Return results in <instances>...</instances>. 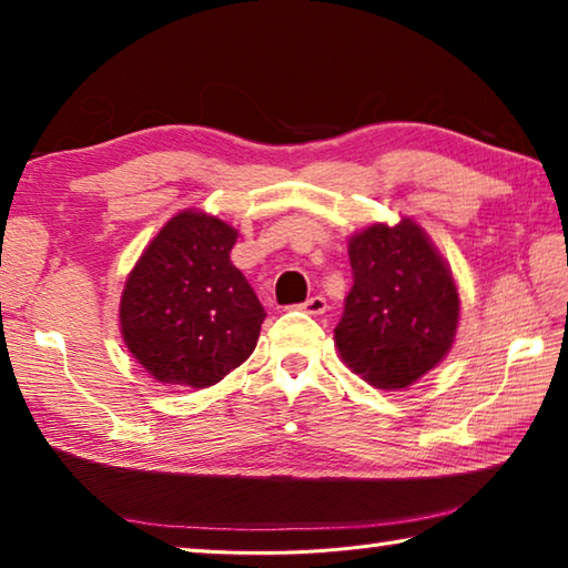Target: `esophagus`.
Returning a JSON list of instances; mask_svg holds the SVG:
<instances>
[{
	"label": "esophagus",
	"instance_id": "1",
	"mask_svg": "<svg viewBox=\"0 0 568 568\" xmlns=\"http://www.w3.org/2000/svg\"><path fill=\"white\" fill-rule=\"evenodd\" d=\"M303 311H305L307 315H323V313L327 311V301H325L323 295L307 297V301L303 303Z\"/></svg>",
	"mask_w": 568,
	"mask_h": 568
}]
</instances>
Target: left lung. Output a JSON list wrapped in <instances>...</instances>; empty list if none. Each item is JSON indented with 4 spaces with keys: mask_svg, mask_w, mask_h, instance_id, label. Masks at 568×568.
I'll list each match as a JSON object with an SVG mask.
<instances>
[{
    "mask_svg": "<svg viewBox=\"0 0 568 568\" xmlns=\"http://www.w3.org/2000/svg\"><path fill=\"white\" fill-rule=\"evenodd\" d=\"M353 287L335 327L343 363L373 387L405 389L437 367L459 325V293L445 257L412 219L349 239Z\"/></svg>",
    "mask_w": 568,
    "mask_h": 568,
    "instance_id": "obj_1",
    "label": "left lung"
}]
</instances>
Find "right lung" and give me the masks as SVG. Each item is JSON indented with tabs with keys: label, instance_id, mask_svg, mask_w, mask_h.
<instances>
[{
	"label": "right lung",
	"instance_id": "add662e5",
	"mask_svg": "<svg viewBox=\"0 0 568 568\" xmlns=\"http://www.w3.org/2000/svg\"><path fill=\"white\" fill-rule=\"evenodd\" d=\"M239 231L203 211H181L133 265L119 305L129 353L163 385L211 387L243 365L265 320L231 263Z\"/></svg>",
	"mask_w": 568,
	"mask_h": 568
}]
</instances>
